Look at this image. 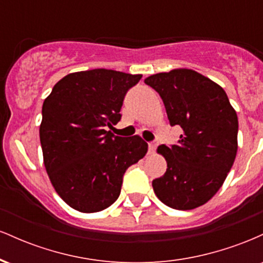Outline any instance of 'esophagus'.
Returning <instances> with one entry per match:
<instances>
[{
	"instance_id": "esophagus-1",
	"label": "esophagus",
	"mask_w": 263,
	"mask_h": 263,
	"mask_svg": "<svg viewBox=\"0 0 263 263\" xmlns=\"http://www.w3.org/2000/svg\"><path fill=\"white\" fill-rule=\"evenodd\" d=\"M156 147H157V144H156V142H149L148 143V152L149 153H153L156 151Z\"/></svg>"
}]
</instances>
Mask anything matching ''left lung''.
<instances>
[{"instance_id":"1","label":"left lung","mask_w":263,"mask_h":263,"mask_svg":"<svg viewBox=\"0 0 263 263\" xmlns=\"http://www.w3.org/2000/svg\"><path fill=\"white\" fill-rule=\"evenodd\" d=\"M162 98L171 126H180L178 144L158 147L164 176L152 182L159 200L178 210L209 201L221 188L237 152V115L221 86L192 69L144 79Z\"/></svg>"}]
</instances>
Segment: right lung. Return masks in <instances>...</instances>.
Returning <instances> with one entry per match:
<instances>
[{
  "instance_id": "add662e5",
  "label": "right lung",
  "mask_w": 263,
  "mask_h": 263,
  "mask_svg": "<svg viewBox=\"0 0 263 263\" xmlns=\"http://www.w3.org/2000/svg\"><path fill=\"white\" fill-rule=\"evenodd\" d=\"M142 75L108 69L68 74L42 107L43 159L54 189L81 213H98L121 193L123 174L146 156L140 136L120 137L106 127L121 120L126 92Z\"/></svg>"
}]
</instances>
